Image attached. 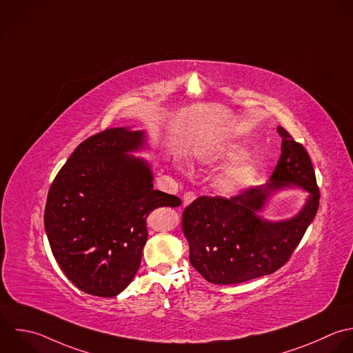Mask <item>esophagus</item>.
<instances>
[{
    "label": "esophagus",
    "mask_w": 353,
    "mask_h": 353,
    "mask_svg": "<svg viewBox=\"0 0 353 353\" xmlns=\"http://www.w3.org/2000/svg\"><path fill=\"white\" fill-rule=\"evenodd\" d=\"M195 198H196V196H195L194 192H185V194L183 195V206L190 205Z\"/></svg>",
    "instance_id": "34e87169"
}]
</instances>
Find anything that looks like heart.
I'll list each match as a JSON object with an SVG mask.
<instances>
[{"mask_svg":"<svg viewBox=\"0 0 353 353\" xmlns=\"http://www.w3.org/2000/svg\"><path fill=\"white\" fill-rule=\"evenodd\" d=\"M242 148L235 144L223 145L213 148L203 157H201V162L206 165H220L225 163L230 159L238 157ZM259 174V166L256 161L249 157H241L230 163L216 179L214 188L216 191L225 198H235L243 194L248 188L253 185Z\"/></svg>","mask_w":353,"mask_h":353,"instance_id":"heart-1","label":"heart"}]
</instances>
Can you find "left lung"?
<instances>
[{"mask_svg": "<svg viewBox=\"0 0 353 353\" xmlns=\"http://www.w3.org/2000/svg\"><path fill=\"white\" fill-rule=\"evenodd\" d=\"M276 130L282 137L281 158L265 185L231 199L201 196L183 212L190 263L210 283L235 285L274 274L316 216L321 194L310 155L282 126ZM297 188L307 198L294 216L268 221L262 216L276 193Z\"/></svg>", "mask_w": 353, "mask_h": 353, "instance_id": "1", "label": "left lung"}]
</instances>
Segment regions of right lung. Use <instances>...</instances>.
Instances as JSON below:
<instances>
[{
    "label": "right lung",
    "mask_w": 353,
    "mask_h": 353,
    "mask_svg": "<svg viewBox=\"0 0 353 353\" xmlns=\"http://www.w3.org/2000/svg\"><path fill=\"white\" fill-rule=\"evenodd\" d=\"M148 133L115 128L81 143L53 180L43 225L54 260L79 290L115 297L133 281L147 242V217L181 201L154 190L152 166L133 154Z\"/></svg>",
    "instance_id": "right-lung-1"
}]
</instances>
